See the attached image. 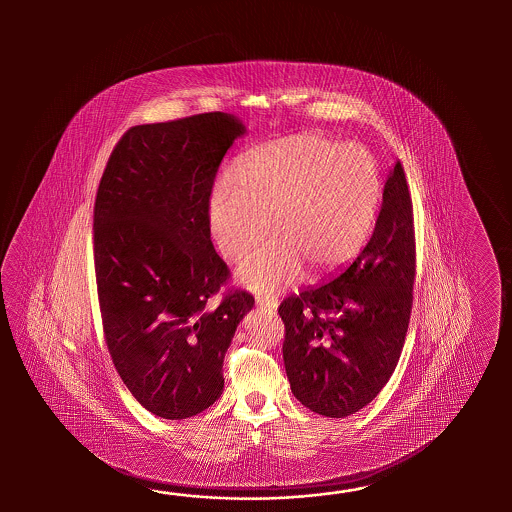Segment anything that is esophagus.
<instances>
[{
	"mask_svg": "<svg viewBox=\"0 0 512 512\" xmlns=\"http://www.w3.org/2000/svg\"><path fill=\"white\" fill-rule=\"evenodd\" d=\"M256 305H258V307H265V309H271V311H276V309H278V298L272 296V294L256 296Z\"/></svg>",
	"mask_w": 512,
	"mask_h": 512,
	"instance_id": "34e87169",
	"label": "esophagus"
}]
</instances>
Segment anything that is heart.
I'll list each match as a JSON object with an SVG mask.
<instances>
[{"mask_svg": "<svg viewBox=\"0 0 512 512\" xmlns=\"http://www.w3.org/2000/svg\"><path fill=\"white\" fill-rule=\"evenodd\" d=\"M379 164L362 144L294 135L241 155L234 179L221 177L208 196L207 223L219 251L238 260L252 252L238 280L254 291L294 282L302 265L327 274L359 254L381 203Z\"/></svg>", "mask_w": 512, "mask_h": 512, "instance_id": "heart-1", "label": "heart"}]
</instances>
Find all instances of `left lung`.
<instances>
[{
	"instance_id": "8db88e82",
	"label": "left lung",
	"mask_w": 512,
	"mask_h": 512,
	"mask_svg": "<svg viewBox=\"0 0 512 512\" xmlns=\"http://www.w3.org/2000/svg\"><path fill=\"white\" fill-rule=\"evenodd\" d=\"M414 280L412 199L397 161L359 256L278 309L287 379L305 408L340 419L379 395L403 351Z\"/></svg>"
}]
</instances>
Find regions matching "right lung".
I'll use <instances>...</instances> for the list:
<instances>
[{
    "instance_id": "add662e5",
    "label": "right lung",
    "mask_w": 512,
    "mask_h": 512,
    "mask_svg": "<svg viewBox=\"0 0 512 512\" xmlns=\"http://www.w3.org/2000/svg\"><path fill=\"white\" fill-rule=\"evenodd\" d=\"M247 133L230 113L142 124L117 142L95 201V274L109 355L157 417L201 414L223 393V359L254 305L210 298L229 278L210 240L219 164Z\"/></svg>"
}]
</instances>
